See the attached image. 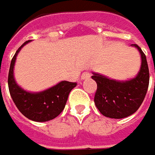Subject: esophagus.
Returning a JSON list of instances; mask_svg holds the SVG:
<instances>
[{
	"mask_svg": "<svg viewBox=\"0 0 155 155\" xmlns=\"http://www.w3.org/2000/svg\"><path fill=\"white\" fill-rule=\"evenodd\" d=\"M90 77H91V73H90V71H84L82 76H81V79H87V78H90Z\"/></svg>",
	"mask_w": 155,
	"mask_h": 155,
	"instance_id": "obj_1",
	"label": "esophagus"
}]
</instances>
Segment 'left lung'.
Segmentation results:
<instances>
[{"instance_id": "left-lung-1", "label": "left lung", "mask_w": 155, "mask_h": 155, "mask_svg": "<svg viewBox=\"0 0 155 155\" xmlns=\"http://www.w3.org/2000/svg\"><path fill=\"white\" fill-rule=\"evenodd\" d=\"M133 46L142 56L138 75L130 81L119 82L94 73L91 77L97 84L94 103L100 113L111 119H123L133 114L143 103L149 84V71L146 55L137 44Z\"/></svg>"}]
</instances>
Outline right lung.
<instances>
[{
	"label": "right lung",
	"instance_id": "obj_1",
	"mask_svg": "<svg viewBox=\"0 0 155 155\" xmlns=\"http://www.w3.org/2000/svg\"><path fill=\"white\" fill-rule=\"evenodd\" d=\"M29 41L24 42L12 57L7 79L8 89L13 102L24 116L33 121L45 122L56 118L64 110L69 93L77 83L62 81L40 93H29L19 88L13 78V66L19 50Z\"/></svg>",
	"mask_w": 155,
	"mask_h": 155
}]
</instances>
